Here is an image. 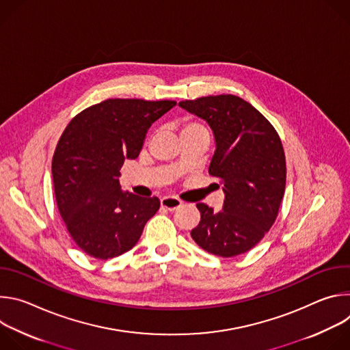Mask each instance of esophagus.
Instances as JSON below:
<instances>
[{
  "instance_id": "34e87169",
  "label": "esophagus",
  "mask_w": 350,
  "mask_h": 350,
  "mask_svg": "<svg viewBox=\"0 0 350 350\" xmlns=\"http://www.w3.org/2000/svg\"><path fill=\"white\" fill-rule=\"evenodd\" d=\"M181 201L178 198H176V196H163L162 199H161V206L163 208V209H167V211H176L177 208H180L181 206Z\"/></svg>"
}]
</instances>
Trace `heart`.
Listing matches in <instances>:
<instances>
[{
	"label": "heart",
	"mask_w": 350,
	"mask_h": 350,
	"mask_svg": "<svg viewBox=\"0 0 350 350\" xmlns=\"http://www.w3.org/2000/svg\"><path fill=\"white\" fill-rule=\"evenodd\" d=\"M198 130H206V127L192 118H185L181 123V134L189 133V131H198Z\"/></svg>",
	"instance_id": "heart-1"
}]
</instances>
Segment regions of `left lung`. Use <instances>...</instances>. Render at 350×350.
Here are the masks:
<instances>
[{"label": "left lung", "mask_w": 350, "mask_h": 350, "mask_svg": "<svg viewBox=\"0 0 350 350\" xmlns=\"http://www.w3.org/2000/svg\"><path fill=\"white\" fill-rule=\"evenodd\" d=\"M178 105L212 127L216 151L209 174L220 180L226 193L219 212L196 204L201 221L191 237L221 258L251 251L274 224L282 202L286 165L281 138L256 108L237 95L185 99Z\"/></svg>", "instance_id": "left-lung-1"}]
</instances>
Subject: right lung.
Masks as SVG:
<instances>
[{"instance_id": "obj_1", "label": "right lung", "mask_w": 350, "mask_h": 350, "mask_svg": "<svg viewBox=\"0 0 350 350\" xmlns=\"http://www.w3.org/2000/svg\"><path fill=\"white\" fill-rule=\"evenodd\" d=\"M176 101L112 98L77 113L64 130L53 157L59 213L76 242L95 259H112L139 239L159 209L157 196L120 189L126 159H135L151 124Z\"/></svg>"}]
</instances>
